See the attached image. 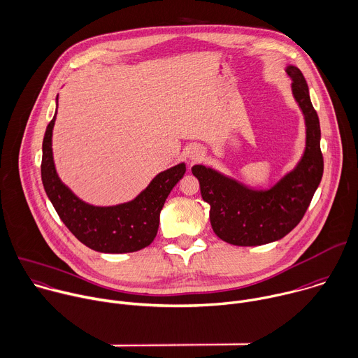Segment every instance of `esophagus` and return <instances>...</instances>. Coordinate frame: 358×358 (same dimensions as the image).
<instances>
[{"label": "esophagus", "instance_id": "obj_1", "mask_svg": "<svg viewBox=\"0 0 358 358\" xmlns=\"http://www.w3.org/2000/svg\"><path fill=\"white\" fill-rule=\"evenodd\" d=\"M203 157H204V151L201 148H199V147H194V148H192L189 151L190 161H200Z\"/></svg>", "mask_w": 358, "mask_h": 358}]
</instances>
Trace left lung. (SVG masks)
Wrapping results in <instances>:
<instances>
[{"instance_id":"1","label":"left lung","mask_w":358,"mask_h":358,"mask_svg":"<svg viewBox=\"0 0 358 358\" xmlns=\"http://www.w3.org/2000/svg\"><path fill=\"white\" fill-rule=\"evenodd\" d=\"M292 93L306 122V148L296 168L269 190H252L222 173L194 165L200 193L210 204L213 231L223 241L241 245H262L287 236L303 219L323 176L320 124L309 97L302 71L287 67Z\"/></svg>"}]
</instances>
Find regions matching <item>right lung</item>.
Masks as SVG:
<instances>
[{
    "label": "right lung",
    "instance_id": "1",
    "mask_svg": "<svg viewBox=\"0 0 358 358\" xmlns=\"http://www.w3.org/2000/svg\"><path fill=\"white\" fill-rule=\"evenodd\" d=\"M48 124L42 144V183L60 220L80 243L106 254L134 252L148 247L157 237L159 214L173 186L186 172L179 164L157 178L134 200L110 207L85 203L59 179L52 155V129Z\"/></svg>",
    "mask_w": 358,
    "mask_h": 358
}]
</instances>
